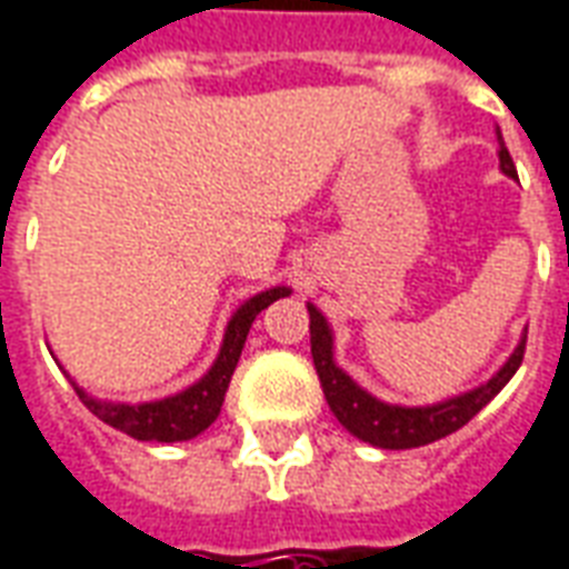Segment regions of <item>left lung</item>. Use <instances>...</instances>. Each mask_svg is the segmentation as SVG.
<instances>
[{"label":"left lung","mask_w":569,"mask_h":569,"mask_svg":"<svg viewBox=\"0 0 569 569\" xmlns=\"http://www.w3.org/2000/svg\"><path fill=\"white\" fill-rule=\"evenodd\" d=\"M497 136H500V130H497ZM500 169L509 178H516V163L506 151L503 139H500ZM309 333H312L315 370H318V379H321V388H325L330 412L339 418V425L346 427L348 433H355L358 439L370 442V446H379V449H418V446L437 442V439L460 430L479 409H485L497 393L503 391L506 381L516 376L521 360H525V342H528V336H521V342L512 351V358L503 363V370L497 372L495 379L485 381L482 388L460 393V397L446 400V403L406 409V406H388L376 400L372 393L358 388L346 372L336 367L333 336H330L325 315L318 312L315 306H309Z\"/></svg>","instance_id":"obj_1"}]
</instances>
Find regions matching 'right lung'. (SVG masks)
<instances>
[{
  "instance_id": "1",
  "label": "right lung",
  "mask_w": 569,
  "mask_h": 569,
  "mask_svg": "<svg viewBox=\"0 0 569 569\" xmlns=\"http://www.w3.org/2000/svg\"><path fill=\"white\" fill-rule=\"evenodd\" d=\"M288 293V288H272L251 297L244 306H239L233 318H230V325H227L221 355L214 360V367L193 388H188V391L176 393V397H166V400H157V403L139 406L97 403L78 385H74V391H78L81 403L99 421H106V425L120 430V433H127V437L142 439V442H181V439H193L214 418L221 416L223 397H227V388H230V379H233V370L236 363H239V355H242L248 330L254 325L260 309H267L269 302L281 300Z\"/></svg>"
}]
</instances>
